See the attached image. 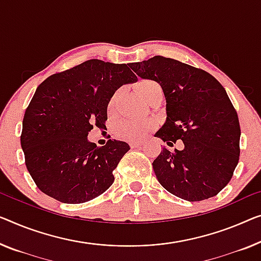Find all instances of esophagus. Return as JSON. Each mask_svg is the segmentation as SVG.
I'll return each mask as SVG.
<instances>
[{"label": "esophagus", "mask_w": 261, "mask_h": 261, "mask_svg": "<svg viewBox=\"0 0 261 261\" xmlns=\"http://www.w3.org/2000/svg\"><path fill=\"white\" fill-rule=\"evenodd\" d=\"M142 144L143 143H141V142H131L130 143V146H131V149H136V147L142 146Z\"/></svg>", "instance_id": "34e87169"}]
</instances>
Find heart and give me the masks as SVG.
Listing matches in <instances>:
<instances>
[{
    "mask_svg": "<svg viewBox=\"0 0 261 261\" xmlns=\"http://www.w3.org/2000/svg\"><path fill=\"white\" fill-rule=\"evenodd\" d=\"M162 90L161 85H159L157 82L154 81H142L141 83L138 84V91L141 93V96L144 99H147V97L152 95L154 91ZM119 97V91L115 92L114 95L111 96L110 100H109L108 109L109 111H114L117 106ZM153 123L151 120H141V119H125L120 122L117 127H116V131H117V135L120 138L126 139V141L136 142L145 137V135L149 132V130L152 127Z\"/></svg>",
    "mask_w": 261,
    "mask_h": 261,
    "instance_id": "obj_1",
    "label": "heart"
}]
</instances>
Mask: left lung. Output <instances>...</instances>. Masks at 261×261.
<instances>
[{"label":"left lung","mask_w":261,"mask_h":261,"mask_svg":"<svg viewBox=\"0 0 261 261\" xmlns=\"http://www.w3.org/2000/svg\"><path fill=\"white\" fill-rule=\"evenodd\" d=\"M129 65L164 91L166 120L154 137L168 145L178 139L184 144L174 152L163 147L154 159L158 181L188 201L215 197L231 180L240 153L239 119L226 90L208 72L173 58L154 56Z\"/></svg>","instance_id":"1"}]
</instances>
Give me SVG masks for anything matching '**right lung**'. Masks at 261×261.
<instances>
[{"instance_id": "1", "label": "right lung", "mask_w": 261, "mask_h": 261, "mask_svg": "<svg viewBox=\"0 0 261 261\" xmlns=\"http://www.w3.org/2000/svg\"><path fill=\"white\" fill-rule=\"evenodd\" d=\"M137 76L126 64L90 60L48 77L27 108L21 146L25 165L42 192L61 203L81 204L112 185V172L129 144L89 142L93 129L106 126L108 104Z\"/></svg>"}]
</instances>
